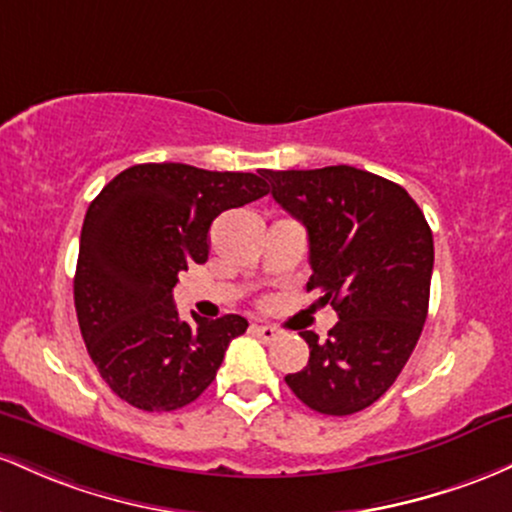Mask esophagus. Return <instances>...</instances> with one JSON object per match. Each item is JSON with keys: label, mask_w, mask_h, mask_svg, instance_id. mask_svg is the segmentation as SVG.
<instances>
[{"label": "esophagus", "mask_w": 512, "mask_h": 512, "mask_svg": "<svg viewBox=\"0 0 512 512\" xmlns=\"http://www.w3.org/2000/svg\"><path fill=\"white\" fill-rule=\"evenodd\" d=\"M251 333H254L256 338H261L263 343H273L275 338L280 336V331L275 329V326H261V324H254V326H251Z\"/></svg>", "instance_id": "obj_1"}]
</instances>
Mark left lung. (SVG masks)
<instances>
[{
  "mask_svg": "<svg viewBox=\"0 0 512 512\" xmlns=\"http://www.w3.org/2000/svg\"><path fill=\"white\" fill-rule=\"evenodd\" d=\"M266 179L275 203L307 227V290L338 314L326 341L300 333L309 363L285 377L287 387L326 416L363 411L392 387L426 324L433 232L399 183L355 166Z\"/></svg>",
  "mask_w": 512,
  "mask_h": 512,
  "instance_id": "left-lung-1",
  "label": "left lung"
}]
</instances>
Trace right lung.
<instances>
[{
    "label": "right lung",
    "instance_id": "add662e5",
    "mask_svg": "<svg viewBox=\"0 0 512 512\" xmlns=\"http://www.w3.org/2000/svg\"><path fill=\"white\" fill-rule=\"evenodd\" d=\"M266 171H205L137 164L120 171L86 210L74 273L79 329L103 382L142 411H176L215 380L239 314L179 319V273L210 254L220 212L268 193Z\"/></svg>",
    "mask_w": 512,
    "mask_h": 512
}]
</instances>
